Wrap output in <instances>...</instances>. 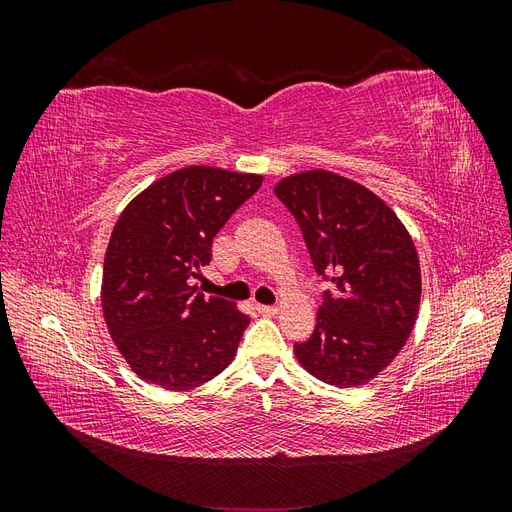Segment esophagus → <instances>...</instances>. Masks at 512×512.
<instances>
[{"label": "esophagus", "mask_w": 512, "mask_h": 512, "mask_svg": "<svg viewBox=\"0 0 512 512\" xmlns=\"http://www.w3.org/2000/svg\"><path fill=\"white\" fill-rule=\"evenodd\" d=\"M256 309L262 316H275L277 312H280V307L277 305H256Z\"/></svg>", "instance_id": "34e87169"}]
</instances>
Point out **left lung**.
Returning a JSON list of instances; mask_svg holds the SVG:
<instances>
[{
  "label": "left lung",
  "instance_id": "8db88e82",
  "mask_svg": "<svg viewBox=\"0 0 512 512\" xmlns=\"http://www.w3.org/2000/svg\"><path fill=\"white\" fill-rule=\"evenodd\" d=\"M273 192L297 220L316 273L335 284L294 354L322 382L365 384L393 363L418 316L421 265L410 232L382 198L331 170L290 175Z\"/></svg>",
  "mask_w": 512,
  "mask_h": 512
}]
</instances>
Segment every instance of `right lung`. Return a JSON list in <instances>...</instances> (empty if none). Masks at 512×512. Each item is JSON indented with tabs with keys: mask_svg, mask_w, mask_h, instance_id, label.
Here are the masks:
<instances>
[{
	"mask_svg": "<svg viewBox=\"0 0 512 512\" xmlns=\"http://www.w3.org/2000/svg\"><path fill=\"white\" fill-rule=\"evenodd\" d=\"M262 175L179 168L123 209L104 256L102 312L134 374L190 391L224 371L250 316L192 286L211 243Z\"/></svg>",
	"mask_w": 512,
	"mask_h": 512,
	"instance_id": "1",
	"label": "right lung"
}]
</instances>
